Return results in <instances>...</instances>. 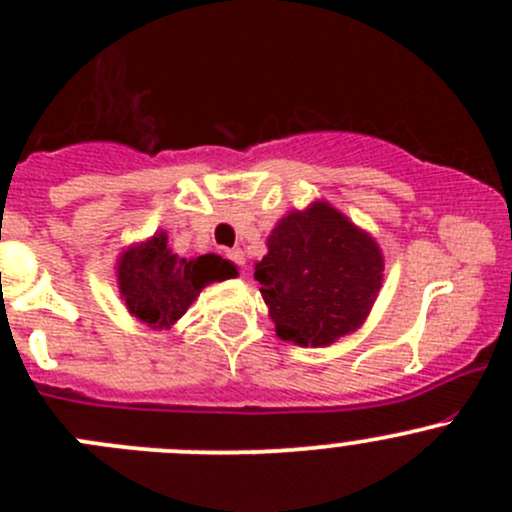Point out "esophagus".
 Returning <instances> with one entry per match:
<instances>
[{
    "mask_svg": "<svg viewBox=\"0 0 512 512\" xmlns=\"http://www.w3.org/2000/svg\"><path fill=\"white\" fill-rule=\"evenodd\" d=\"M227 257H230L237 267H242V270H245V252H242L240 247H235V250L227 252Z\"/></svg>",
    "mask_w": 512,
    "mask_h": 512,
    "instance_id": "obj_1",
    "label": "esophagus"
}]
</instances>
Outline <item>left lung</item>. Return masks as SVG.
Here are the masks:
<instances>
[{
  "instance_id": "obj_1",
  "label": "left lung",
  "mask_w": 512,
  "mask_h": 512,
  "mask_svg": "<svg viewBox=\"0 0 512 512\" xmlns=\"http://www.w3.org/2000/svg\"><path fill=\"white\" fill-rule=\"evenodd\" d=\"M255 280L277 337L327 347L354 332L381 289L384 257L366 232L327 203L289 213L267 237Z\"/></svg>"
}]
</instances>
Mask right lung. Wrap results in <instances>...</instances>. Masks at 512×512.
Listing matches in <instances>:
<instances>
[{"label":"right lung","instance_id":"obj_1","mask_svg":"<svg viewBox=\"0 0 512 512\" xmlns=\"http://www.w3.org/2000/svg\"><path fill=\"white\" fill-rule=\"evenodd\" d=\"M165 242V232H158L143 245L123 252L118 262V287L128 312L153 329L170 327L183 317L205 285L237 275L235 265L223 257L200 255L185 260L173 255Z\"/></svg>","mask_w":512,"mask_h":512}]
</instances>
